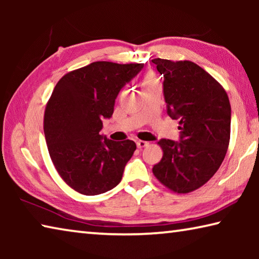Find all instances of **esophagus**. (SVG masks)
Listing matches in <instances>:
<instances>
[{"label":"esophagus","instance_id":"obj_1","mask_svg":"<svg viewBox=\"0 0 259 259\" xmlns=\"http://www.w3.org/2000/svg\"><path fill=\"white\" fill-rule=\"evenodd\" d=\"M148 142H145V140H137V146L138 148H143V147H146L148 146Z\"/></svg>","mask_w":259,"mask_h":259}]
</instances>
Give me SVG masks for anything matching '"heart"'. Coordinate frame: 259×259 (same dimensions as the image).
<instances>
[{"label": "heart", "mask_w": 259, "mask_h": 259, "mask_svg": "<svg viewBox=\"0 0 259 259\" xmlns=\"http://www.w3.org/2000/svg\"><path fill=\"white\" fill-rule=\"evenodd\" d=\"M151 82H153V78H151V77H148V78H146L145 81H144V83L143 84L145 85V84H148V83H151Z\"/></svg>", "instance_id": "heart-1"}]
</instances>
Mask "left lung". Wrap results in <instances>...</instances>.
Segmentation results:
<instances>
[{
    "instance_id": "obj_1",
    "label": "left lung",
    "mask_w": 259,
    "mask_h": 259,
    "mask_svg": "<svg viewBox=\"0 0 259 259\" xmlns=\"http://www.w3.org/2000/svg\"><path fill=\"white\" fill-rule=\"evenodd\" d=\"M163 75L166 113L179 120V142L162 138L163 150L153 174L177 193H188L207 183L226 155L231 134V105L223 87L192 61L155 58Z\"/></svg>"
}]
</instances>
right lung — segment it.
I'll return each instance as SVG.
<instances>
[{
	"instance_id": "add662e5",
	"label": "right lung",
	"mask_w": 259,
	"mask_h": 259,
	"mask_svg": "<svg viewBox=\"0 0 259 259\" xmlns=\"http://www.w3.org/2000/svg\"><path fill=\"white\" fill-rule=\"evenodd\" d=\"M143 67L95 61L64 75L52 91L43 125L48 150L60 177L81 194H102L121 182L136 144L114 142L100 130L122 88Z\"/></svg>"
}]
</instances>
